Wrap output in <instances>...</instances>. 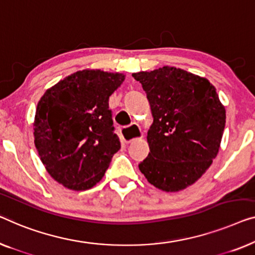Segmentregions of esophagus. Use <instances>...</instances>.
<instances>
[{
    "label": "esophagus",
    "instance_id": "1",
    "mask_svg": "<svg viewBox=\"0 0 255 255\" xmlns=\"http://www.w3.org/2000/svg\"><path fill=\"white\" fill-rule=\"evenodd\" d=\"M121 136L125 142L128 143V142L133 141L134 139H138V138H140V136H141V130H140L138 125L132 124V125H130V127H128V128H122Z\"/></svg>",
    "mask_w": 255,
    "mask_h": 255
}]
</instances>
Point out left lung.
<instances>
[{"mask_svg": "<svg viewBox=\"0 0 255 255\" xmlns=\"http://www.w3.org/2000/svg\"><path fill=\"white\" fill-rule=\"evenodd\" d=\"M148 99L152 127L149 154L139 163L147 180L165 192L197 182L219 153L226 109L207 79L185 70L163 66L133 73Z\"/></svg>", "mask_w": 255, "mask_h": 255, "instance_id": "obj_1", "label": "left lung"}]
</instances>
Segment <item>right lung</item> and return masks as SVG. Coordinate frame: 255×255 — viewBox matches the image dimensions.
Here are the masks:
<instances>
[{"mask_svg":"<svg viewBox=\"0 0 255 255\" xmlns=\"http://www.w3.org/2000/svg\"><path fill=\"white\" fill-rule=\"evenodd\" d=\"M122 73L83 70L46 91L36 107L34 143L48 173L70 190L100 182L121 142L109 97Z\"/></svg>","mask_w":255,"mask_h":255,"instance_id":"right-lung-1","label":"right lung"}]
</instances>
